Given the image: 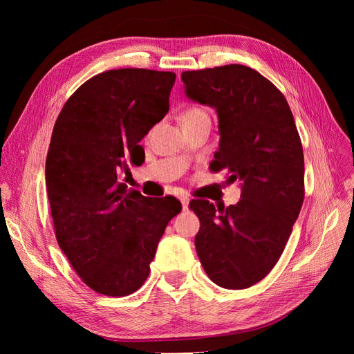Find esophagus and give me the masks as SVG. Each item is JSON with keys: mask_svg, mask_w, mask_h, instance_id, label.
Returning a JSON list of instances; mask_svg holds the SVG:
<instances>
[{"mask_svg": "<svg viewBox=\"0 0 354 354\" xmlns=\"http://www.w3.org/2000/svg\"><path fill=\"white\" fill-rule=\"evenodd\" d=\"M180 201H181V205H183V209H185V211L189 209V202H190V199H189L187 196H181Z\"/></svg>", "mask_w": 354, "mask_h": 354, "instance_id": "34e87169", "label": "esophagus"}]
</instances>
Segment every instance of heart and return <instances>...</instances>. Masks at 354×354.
Segmentation results:
<instances>
[{
  "label": "heart",
  "instance_id": "heart-1",
  "mask_svg": "<svg viewBox=\"0 0 354 354\" xmlns=\"http://www.w3.org/2000/svg\"><path fill=\"white\" fill-rule=\"evenodd\" d=\"M202 112H205V111L201 109V108H190V109H187L183 115H181V120H183V118H189V116H194V115L202 113Z\"/></svg>",
  "mask_w": 354,
  "mask_h": 354
}]
</instances>
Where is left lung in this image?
Masks as SVG:
<instances>
[{
  "label": "left lung",
  "instance_id": "obj_1",
  "mask_svg": "<svg viewBox=\"0 0 354 354\" xmlns=\"http://www.w3.org/2000/svg\"><path fill=\"white\" fill-rule=\"evenodd\" d=\"M186 95L218 115L220 143L209 168L241 181L236 205L194 199L196 252L226 289L260 282L281 259L304 201V155L283 94L257 71L226 65L181 73Z\"/></svg>",
  "mask_w": 354,
  "mask_h": 354
}]
</instances>
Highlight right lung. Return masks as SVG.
<instances>
[{
	"label": "right lung",
	"mask_w": 354,
	"mask_h": 354,
	"mask_svg": "<svg viewBox=\"0 0 354 354\" xmlns=\"http://www.w3.org/2000/svg\"><path fill=\"white\" fill-rule=\"evenodd\" d=\"M174 82V72H102L71 95L53 128L46 183L56 239L99 294L125 297L145 283L167 224L181 211L174 196L146 198L120 181L169 111Z\"/></svg>",
	"instance_id": "1"
}]
</instances>
